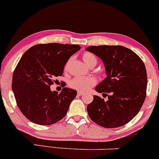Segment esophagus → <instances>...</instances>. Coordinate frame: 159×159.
I'll list each match as a JSON object with an SVG mask.
<instances>
[{"mask_svg": "<svg viewBox=\"0 0 159 159\" xmlns=\"http://www.w3.org/2000/svg\"><path fill=\"white\" fill-rule=\"evenodd\" d=\"M84 93V92H82V91H78V96L83 95Z\"/></svg>", "mask_w": 159, "mask_h": 159, "instance_id": "obj_1", "label": "esophagus"}]
</instances>
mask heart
<instances>
[{"instance_id":"obj_1","label":"heart","mask_w":159,"mask_h":159,"mask_svg":"<svg viewBox=\"0 0 159 159\" xmlns=\"http://www.w3.org/2000/svg\"><path fill=\"white\" fill-rule=\"evenodd\" d=\"M82 59L84 62L90 67L96 66L97 62V58L93 53L90 52H86L82 55ZM69 63V62H68ZM68 63L66 64L65 69L68 67ZM97 84V79L94 77H84V78H72L69 81V86L71 88L78 90V91H86L90 88H93Z\"/></svg>"}]
</instances>
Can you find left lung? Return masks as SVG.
<instances>
[{"label": "left lung", "mask_w": 159, "mask_h": 159, "mask_svg": "<svg viewBox=\"0 0 159 159\" xmlns=\"http://www.w3.org/2000/svg\"><path fill=\"white\" fill-rule=\"evenodd\" d=\"M99 57L107 77L95 90L104 99L93 96L87 107L92 121L106 128H119L137 115L146 96L147 74L137 54L119 45H99L86 48Z\"/></svg>", "instance_id": "1"}]
</instances>
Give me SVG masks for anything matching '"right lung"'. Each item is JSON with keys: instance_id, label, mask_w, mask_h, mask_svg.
Segmentation results:
<instances>
[{"instance_id": "add662e5", "label": "right lung", "mask_w": 159, "mask_h": 159, "mask_svg": "<svg viewBox=\"0 0 159 159\" xmlns=\"http://www.w3.org/2000/svg\"><path fill=\"white\" fill-rule=\"evenodd\" d=\"M80 49L78 44L39 43L21 57L13 71L12 88L19 109L29 121L50 125L66 116L77 91L64 88L58 93L51 91L50 86L57 81L56 77L62 75L68 60Z\"/></svg>"}]
</instances>
